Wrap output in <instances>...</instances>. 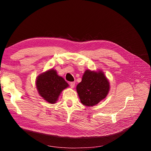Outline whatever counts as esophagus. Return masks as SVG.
Returning <instances> with one entry per match:
<instances>
[{
  "label": "esophagus",
  "mask_w": 151,
  "mask_h": 151,
  "mask_svg": "<svg viewBox=\"0 0 151 151\" xmlns=\"http://www.w3.org/2000/svg\"><path fill=\"white\" fill-rule=\"evenodd\" d=\"M69 84H70V86L71 87V88H74L75 86V82H71Z\"/></svg>",
  "instance_id": "1"
}]
</instances>
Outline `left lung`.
<instances>
[{
  "mask_svg": "<svg viewBox=\"0 0 151 151\" xmlns=\"http://www.w3.org/2000/svg\"><path fill=\"white\" fill-rule=\"evenodd\" d=\"M76 89L81 102L85 106H93L106 98L109 83L101 70H86Z\"/></svg>",
  "mask_w": 151,
  "mask_h": 151,
  "instance_id": "obj_1",
  "label": "left lung"
}]
</instances>
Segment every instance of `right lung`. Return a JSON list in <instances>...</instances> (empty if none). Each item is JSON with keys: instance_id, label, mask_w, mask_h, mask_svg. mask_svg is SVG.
<instances>
[{"instance_id": "obj_1", "label": "right lung", "mask_w": 151, "mask_h": 151, "mask_svg": "<svg viewBox=\"0 0 151 151\" xmlns=\"http://www.w3.org/2000/svg\"><path fill=\"white\" fill-rule=\"evenodd\" d=\"M36 86L41 96L49 103L53 104L68 84L64 79L57 75L55 70L52 68L38 76Z\"/></svg>"}]
</instances>
